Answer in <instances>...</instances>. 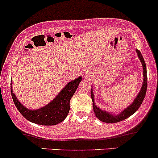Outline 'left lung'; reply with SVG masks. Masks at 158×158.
Segmentation results:
<instances>
[{
  "mask_svg": "<svg viewBox=\"0 0 158 158\" xmlns=\"http://www.w3.org/2000/svg\"><path fill=\"white\" fill-rule=\"evenodd\" d=\"M136 52H137L138 56H139V59L141 60V62L142 64L143 67V72H144V82H143V85L141 87V90L140 91V93L138 94L137 97L135 98V101L133 102L129 106L127 107L125 110H123L119 115H117L113 116V115L110 114L109 113L106 112L102 111L101 110L98 108L97 106H96L94 105V94H93V90H91L90 94H91V98L93 100V108H94V113H95L96 116L100 120V121L106 123H118V122L123 121V120L126 119L128 117L131 116V115L134 114L140 106H141V103H142L143 100H144V97H145L146 91H147V86H148V77H147V71H146V64L144 62V60L143 58L142 55H141V52L139 50H136Z\"/></svg>",
  "mask_w": 158,
  "mask_h": 158,
  "instance_id": "8db88e82",
  "label": "left lung"
}]
</instances>
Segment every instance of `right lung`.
I'll list each match as a JSON object with an SVG mask.
<instances>
[{
    "instance_id": "obj_1",
    "label": "right lung",
    "mask_w": 158,
    "mask_h": 158,
    "mask_svg": "<svg viewBox=\"0 0 158 158\" xmlns=\"http://www.w3.org/2000/svg\"><path fill=\"white\" fill-rule=\"evenodd\" d=\"M81 79L82 77H79L68 83L56 98L40 110H27L18 101L10 87L11 96L17 110L27 120L39 125L55 126L61 123L67 117L70 110V100L77 90Z\"/></svg>"
}]
</instances>
